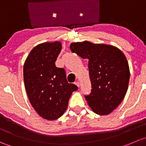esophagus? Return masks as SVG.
<instances>
[{"label":"esophagus","mask_w":146,"mask_h":146,"mask_svg":"<svg viewBox=\"0 0 146 146\" xmlns=\"http://www.w3.org/2000/svg\"><path fill=\"white\" fill-rule=\"evenodd\" d=\"M74 84L76 86H77V87H79V86H80V84H79V82H74Z\"/></svg>","instance_id":"esophagus-1"}]
</instances>
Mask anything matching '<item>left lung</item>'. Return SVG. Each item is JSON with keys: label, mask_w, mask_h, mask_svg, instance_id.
Masks as SVG:
<instances>
[{"label": "left lung", "mask_w": 146, "mask_h": 146, "mask_svg": "<svg viewBox=\"0 0 146 146\" xmlns=\"http://www.w3.org/2000/svg\"><path fill=\"white\" fill-rule=\"evenodd\" d=\"M70 48L88 60L92 89L85 96L88 105L98 115H109L121 103L128 89L130 72L125 55L115 46L86 40L72 43Z\"/></svg>", "instance_id": "left-lung-1"}]
</instances>
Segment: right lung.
I'll return each mask as SVG.
<instances>
[{
	"label": "right lung",
	"mask_w": 146,
	"mask_h": 146,
	"mask_svg": "<svg viewBox=\"0 0 146 146\" xmlns=\"http://www.w3.org/2000/svg\"><path fill=\"white\" fill-rule=\"evenodd\" d=\"M61 48L60 41L40 43L31 50L24 64L29 100L38 115L47 120L60 117L72 92L78 89L76 85L67 82L64 69L55 66Z\"/></svg>",
	"instance_id": "1"
}]
</instances>
